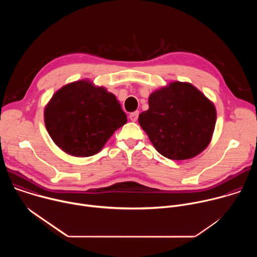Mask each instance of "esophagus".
<instances>
[{
    "label": "esophagus",
    "instance_id": "1",
    "mask_svg": "<svg viewBox=\"0 0 257 257\" xmlns=\"http://www.w3.org/2000/svg\"><path fill=\"white\" fill-rule=\"evenodd\" d=\"M138 116H139V112L136 111V112L131 113V114L129 115V118H130V120H131L132 122H136L137 119H138Z\"/></svg>",
    "mask_w": 257,
    "mask_h": 257
}]
</instances>
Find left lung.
I'll return each instance as SVG.
<instances>
[{
	"label": "left lung",
	"mask_w": 257,
	"mask_h": 257,
	"mask_svg": "<svg viewBox=\"0 0 257 257\" xmlns=\"http://www.w3.org/2000/svg\"><path fill=\"white\" fill-rule=\"evenodd\" d=\"M138 122L165 158L188 160L203 152L215 126L213 103L188 82H171L149 97Z\"/></svg>",
	"instance_id": "obj_1"
}]
</instances>
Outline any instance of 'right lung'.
Instances as JSON below:
<instances>
[{"mask_svg": "<svg viewBox=\"0 0 257 257\" xmlns=\"http://www.w3.org/2000/svg\"><path fill=\"white\" fill-rule=\"evenodd\" d=\"M127 116L116 96L88 80L60 88L45 108L47 130L59 148L74 157H90L101 151Z\"/></svg>", "mask_w": 257, "mask_h": 257, "instance_id": "add662e5", "label": "right lung"}]
</instances>
